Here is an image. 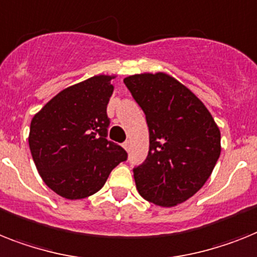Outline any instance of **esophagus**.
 I'll use <instances>...</instances> for the list:
<instances>
[{
  "instance_id": "obj_1",
  "label": "esophagus",
  "mask_w": 257,
  "mask_h": 257,
  "mask_svg": "<svg viewBox=\"0 0 257 257\" xmlns=\"http://www.w3.org/2000/svg\"><path fill=\"white\" fill-rule=\"evenodd\" d=\"M122 148H124L125 150H126V152H129V149H131V142L125 141L124 144H122Z\"/></svg>"
}]
</instances>
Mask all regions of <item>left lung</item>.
Wrapping results in <instances>:
<instances>
[{
  "label": "left lung",
  "instance_id": "left-lung-1",
  "mask_svg": "<svg viewBox=\"0 0 257 257\" xmlns=\"http://www.w3.org/2000/svg\"><path fill=\"white\" fill-rule=\"evenodd\" d=\"M125 86L146 116L149 153L133 169L140 195L175 206L205 184L221 154V133L197 96L165 73L136 74Z\"/></svg>",
  "mask_w": 257,
  "mask_h": 257
}]
</instances>
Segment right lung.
<instances>
[{
	"label": "right lung",
	"mask_w": 257,
	"mask_h": 257,
	"mask_svg": "<svg viewBox=\"0 0 257 257\" xmlns=\"http://www.w3.org/2000/svg\"><path fill=\"white\" fill-rule=\"evenodd\" d=\"M109 75H95L62 90L34 116L30 150L52 191L69 200L94 195L128 154L107 140Z\"/></svg>",
	"instance_id": "obj_1"
}]
</instances>
